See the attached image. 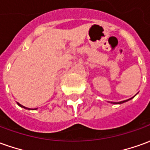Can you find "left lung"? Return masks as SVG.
I'll list each match as a JSON object with an SVG mask.
<instances>
[{"label": "left lung", "mask_w": 150, "mask_h": 150, "mask_svg": "<svg viewBox=\"0 0 150 150\" xmlns=\"http://www.w3.org/2000/svg\"><path fill=\"white\" fill-rule=\"evenodd\" d=\"M136 95H137V94H136ZM136 95H135V96H136ZM134 96H133V97H134ZM133 97L130 98V99H129V100H126L120 101V102H109V103H111V104H123V103H125V102H127V101H129V100H132Z\"/></svg>", "instance_id": "obj_1"}]
</instances>
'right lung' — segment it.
<instances>
[{"mask_svg": "<svg viewBox=\"0 0 150 150\" xmlns=\"http://www.w3.org/2000/svg\"><path fill=\"white\" fill-rule=\"evenodd\" d=\"M17 104H18V106H20L21 108H25V109H28V110H30V108H26V107H25V106H23V105H21V104H20L19 103H17ZM35 109H37V108H34V110Z\"/></svg>", "mask_w": 150, "mask_h": 150, "instance_id": "right-lung-1", "label": "right lung"}]
</instances>
